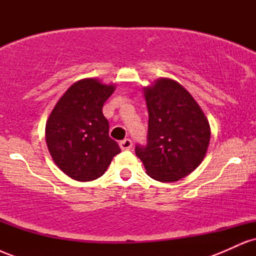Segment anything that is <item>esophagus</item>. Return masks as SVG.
I'll list each match as a JSON object with an SVG mask.
<instances>
[{
  "label": "esophagus",
  "instance_id": "1",
  "mask_svg": "<svg viewBox=\"0 0 256 256\" xmlns=\"http://www.w3.org/2000/svg\"><path fill=\"white\" fill-rule=\"evenodd\" d=\"M119 146L122 150H128V149H130L132 146V140H130V138H125V140H120Z\"/></svg>",
  "mask_w": 256,
  "mask_h": 256
}]
</instances>
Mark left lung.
Returning a JSON list of instances; mask_svg holds the SVG:
<instances>
[{"mask_svg":"<svg viewBox=\"0 0 256 256\" xmlns=\"http://www.w3.org/2000/svg\"><path fill=\"white\" fill-rule=\"evenodd\" d=\"M149 112L144 146L134 152L149 177L176 182L190 174L204 160L210 130L204 112L177 82L162 78L144 90Z\"/></svg>","mask_w":256,"mask_h":256,"instance_id":"left-lung-1","label":"left lung"}]
</instances>
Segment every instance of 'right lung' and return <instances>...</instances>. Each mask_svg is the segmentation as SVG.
<instances>
[{
  "instance_id": "right-lung-1",
  "label": "right lung",
  "mask_w": 256,
  "mask_h": 256,
  "mask_svg": "<svg viewBox=\"0 0 256 256\" xmlns=\"http://www.w3.org/2000/svg\"><path fill=\"white\" fill-rule=\"evenodd\" d=\"M113 91L114 85H104L98 79L79 80L58 100L46 122L49 152L58 168L72 179L100 178L120 152L102 113Z\"/></svg>"
}]
</instances>
